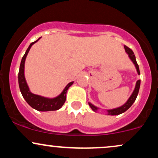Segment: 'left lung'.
Wrapping results in <instances>:
<instances>
[{
  "label": "left lung",
  "instance_id": "obj_1",
  "mask_svg": "<svg viewBox=\"0 0 158 158\" xmlns=\"http://www.w3.org/2000/svg\"><path fill=\"white\" fill-rule=\"evenodd\" d=\"M124 48H125V50H126V52L128 54V56H129V58L131 59V60L133 61L134 64H135L136 68H137V73H138V74L139 75V73H139V66H138V64L137 63V61H136L135 56V54H134L133 51H132L131 49H130L129 48H128L127 46H124ZM139 86H140V80H138L137 81V83H136V86H135V90H134L133 94H131V96L130 97L129 99H128V100L127 101V102L126 103V104L123 105V106L119 107V108H115V109L108 110V115H119V114H123V112L126 111V110H128V108H129L130 107L132 106V104H133L134 102L135 101L136 98H137V94H138ZM88 104H89L90 108H92V110H94V111H97V110L98 109L97 107L93 106V105H92L91 103H90V102L88 103Z\"/></svg>",
  "mask_w": 158,
  "mask_h": 158
}]
</instances>
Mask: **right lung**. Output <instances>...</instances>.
Masks as SVG:
<instances>
[{
  "mask_svg": "<svg viewBox=\"0 0 158 158\" xmlns=\"http://www.w3.org/2000/svg\"><path fill=\"white\" fill-rule=\"evenodd\" d=\"M38 39V40H39ZM36 40L34 42H32L30 44L29 48H27L26 52L23 55L21 59V64H20L19 72V85L20 90H21V94H22L23 97L26 100V102L30 105L34 109L39 110V111H49V110H56L59 108H61V106L64 105L66 100V94L68 91L69 87L73 85V81H71L65 87L64 90L62 91L60 95L58 96L57 97L53 98V99H48V98H45L41 96L35 95V94H32L29 90L28 86L24 78V62L25 59L28 53L29 50L32 45L38 41Z\"/></svg>",
  "mask_w": 158,
  "mask_h": 158,
  "instance_id": "obj_1",
  "label": "right lung"
}]
</instances>
